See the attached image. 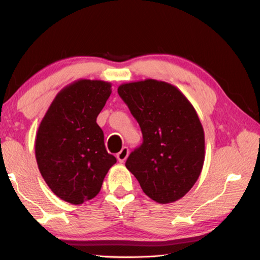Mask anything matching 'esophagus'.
Here are the masks:
<instances>
[{"instance_id": "esophagus-1", "label": "esophagus", "mask_w": 260, "mask_h": 260, "mask_svg": "<svg viewBox=\"0 0 260 260\" xmlns=\"http://www.w3.org/2000/svg\"><path fill=\"white\" fill-rule=\"evenodd\" d=\"M128 153H129L128 148L124 147L119 152L117 153V159L119 160V162H124L127 159V157H128Z\"/></svg>"}]
</instances>
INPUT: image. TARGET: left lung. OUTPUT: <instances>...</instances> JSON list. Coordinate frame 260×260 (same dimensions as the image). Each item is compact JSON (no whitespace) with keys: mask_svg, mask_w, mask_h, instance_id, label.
Listing matches in <instances>:
<instances>
[{"mask_svg":"<svg viewBox=\"0 0 260 260\" xmlns=\"http://www.w3.org/2000/svg\"><path fill=\"white\" fill-rule=\"evenodd\" d=\"M118 94L143 134L142 146L127 158V170L157 203L182 199L205 159L204 129L195 108L179 88L155 79L121 83Z\"/></svg>","mask_w":260,"mask_h":260,"instance_id":"obj_1","label":"left lung"}]
</instances>
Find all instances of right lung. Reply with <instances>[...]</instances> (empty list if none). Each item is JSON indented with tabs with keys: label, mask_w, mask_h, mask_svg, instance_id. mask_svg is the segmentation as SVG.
I'll list each match as a JSON object with an SVG mask.
<instances>
[{
	"label": "right lung",
	"mask_w": 260,
	"mask_h": 260,
	"mask_svg": "<svg viewBox=\"0 0 260 260\" xmlns=\"http://www.w3.org/2000/svg\"><path fill=\"white\" fill-rule=\"evenodd\" d=\"M111 82L79 79L55 96L39 125L35 158L57 197L74 205L94 199L116 157L108 153L96 122Z\"/></svg>",
	"instance_id": "obj_1"
}]
</instances>
